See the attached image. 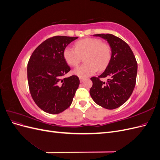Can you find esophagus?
I'll list each match as a JSON object with an SVG mask.
<instances>
[{"mask_svg": "<svg viewBox=\"0 0 160 160\" xmlns=\"http://www.w3.org/2000/svg\"><path fill=\"white\" fill-rule=\"evenodd\" d=\"M79 80H80V82H81V83H82V82H83V81L85 80V79H84V78H81V77H80V78H79Z\"/></svg>", "mask_w": 160, "mask_h": 160, "instance_id": "1", "label": "esophagus"}]
</instances>
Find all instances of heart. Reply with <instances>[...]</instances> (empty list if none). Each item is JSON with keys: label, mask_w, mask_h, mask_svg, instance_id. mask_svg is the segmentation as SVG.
<instances>
[{"label": "heart", "mask_w": 160, "mask_h": 160, "mask_svg": "<svg viewBox=\"0 0 160 160\" xmlns=\"http://www.w3.org/2000/svg\"><path fill=\"white\" fill-rule=\"evenodd\" d=\"M63 58L67 64L76 67L83 57L85 62L75 68L72 72L81 78L94 75L106 69L111 58V47L108 43L96 38H86L75 43V49L67 47L63 51Z\"/></svg>", "instance_id": "1"}]
</instances>
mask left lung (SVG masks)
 Here are the masks:
<instances>
[{"label":"left lung","mask_w":160,"mask_h":160,"mask_svg":"<svg viewBox=\"0 0 160 160\" xmlns=\"http://www.w3.org/2000/svg\"><path fill=\"white\" fill-rule=\"evenodd\" d=\"M104 38L111 47V58L105 71L98 77H91L93 85L90 95L95 102L108 109H114L126 102L134 89L138 63L129 46L111 34L93 35ZM108 77L107 82L100 80Z\"/></svg>","instance_id":"8db88e82"}]
</instances>
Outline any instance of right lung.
Instances as JSON below:
<instances>
[{
	"instance_id": "right-lung-1",
	"label": "right lung",
	"mask_w": 160,
	"mask_h": 160,
	"mask_svg": "<svg viewBox=\"0 0 160 160\" xmlns=\"http://www.w3.org/2000/svg\"><path fill=\"white\" fill-rule=\"evenodd\" d=\"M78 37L55 36L33 51L27 65L28 88L34 101L45 112L58 114L71 105L80 81L72 75L62 79L71 69L62 53Z\"/></svg>"
}]
</instances>
